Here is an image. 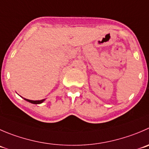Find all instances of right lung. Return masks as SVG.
Segmentation results:
<instances>
[{
  "label": "right lung",
  "instance_id": "1",
  "mask_svg": "<svg viewBox=\"0 0 149 149\" xmlns=\"http://www.w3.org/2000/svg\"><path fill=\"white\" fill-rule=\"evenodd\" d=\"M24 99L26 101H27V102H31V103H33V104H41V103H42L44 100H45V99L41 100H31L25 99V98H24Z\"/></svg>",
  "mask_w": 149,
  "mask_h": 149
}]
</instances>
